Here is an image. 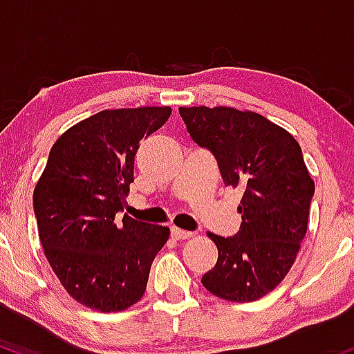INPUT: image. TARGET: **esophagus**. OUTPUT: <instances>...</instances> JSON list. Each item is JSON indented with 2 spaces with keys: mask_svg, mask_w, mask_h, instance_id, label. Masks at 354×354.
<instances>
[{
  "mask_svg": "<svg viewBox=\"0 0 354 354\" xmlns=\"http://www.w3.org/2000/svg\"><path fill=\"white\" fill-rule=\"evenodd\" d=\"M172 237H174V239H190V237H192V232H189V230H182V229L172 227Z\"/></svg>",
  "mask_w": 354,
  "mask_h": 354,
  "instance_id": "esophagus-1",
  "label": "esophagus"
}]
</instances>
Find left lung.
Wrapping results in <instances>:
<instances>
[{
	"label": "left lung",
	"instance_id": "8db88e82",
	"mask_svg": "<svg viewBox=\"0 0 354 354\" xmlns=\"http://www.w3.org/2000/svg\"><path fill=\"white\" fill-rule=\"evenodd\" d=\"M178 113L192 140L216 157L224 184L244 190L239 232H209L219 257L202 284L234 303L259 299L292 268L308 230L315 182L301 147L259 113L230 106H180Z\"/></svg>",
	"mask_w": 354,
	"mask_h": 354
}]
</instances>
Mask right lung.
<instances>
[{
  "instance_id": "right-lung-1",
  "label": "right lung",
  "mask_w": 354,
  "mask_h": 354,
  "mask_svg": "<svg viewBox=\"0 0 354 354\" xmlns=\"http://www.w3.org/2000/svg\"><path fill=\"white\" fill-rule=\"evenodd\" d=\"M170 106L103 110L51 147L33 194L45 256L66 292L86 308L124 311L144 296L170 229L124 212L142 138L165 124Z\"/></svg>"
}]
</instances>
